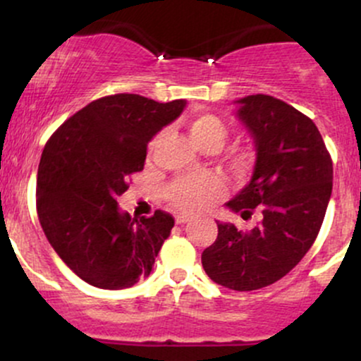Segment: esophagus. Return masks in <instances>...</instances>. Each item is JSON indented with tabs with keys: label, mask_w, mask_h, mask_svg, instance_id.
Wrapping results in <instances>:
<instances>
[{
	"label": "esophagus",
	"mask_w": 361,
	"mask_h": 361,
	"mask_svg": "<svg viewBox=\"0 0 361 361\" xmlns=\"http://www.w3.org/2000/svg\"><path fill=\"white\" fill-rule=\"evenodd\" d=\"M192 221V217H188V215H176V224H186Z\"/></svg>",
	"instance_id": "esophagus-1"
}]
</instances>
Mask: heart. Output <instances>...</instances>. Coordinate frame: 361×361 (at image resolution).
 Masks as SVG:
<instances>
[{"instance_id":"obj_1","label":"heart","mask_w":361,"mask_h":361,"mask_svg":"<svg viewBox=\"0 0 361 361\" xmlns=\"http://www.w3.org/2000/svg\"><path fill=\"white\" fill-rule=\"evenodd\" d=\"M190 137L198 147L204 151H214L222 144L226 137V123L214 114H197L186 122ZM159 142V135H156L151 142L154 149ZM224 195V185L215 176L198 178H180L175 180L166 190V198L175 209L186 214L200 212L219 200Z\"/></svg>"}]
</instances>
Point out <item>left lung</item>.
<instances>
[{
    "label": "left lung",
    "mask_w": 361,
    "mask_h": 361,
    "mask_svg": "<svg viewBox=\"0 0 361 361\" xmlns=\"http://www.w3.org/2000/svg\"><path fill=\"white\" fill-rule=\"evenodd\" d=\"M238 117L256 146L251 181L227 204L244 219H263L250 233L217 224L202 252L207 275L222 287L250 292L283 279L316 241L333 190V159L307 115L270 94H250Z\"/></svg>",
    "instance_id": "1"
}]
</instances>
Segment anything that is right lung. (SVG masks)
Here are the masks:
<instances>
[{"label": "right lung", "instance_id": "1", "mask_svg": "<svg viewBox=\"0 0 361 361\" xmlns=\"http://www.w3.org/2000/svg\"><path fill=\"white\" fill-rule=\"evenodd\" d=\"M185 109L140 94L98 98L45 144L37 173V214L54 251L86 283L120 290L146 279L175 219L118 210L130 176L142 171L147 142Z\"/></svg>", "mask_w": 361, "mask_h": 361}]
</instances>
